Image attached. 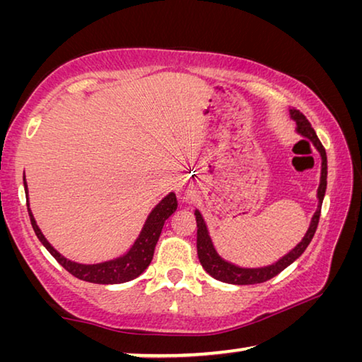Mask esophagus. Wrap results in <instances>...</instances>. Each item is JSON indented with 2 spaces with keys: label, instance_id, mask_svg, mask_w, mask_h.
Segmentation results:
<instances>
[{
  "label": "esophagus",
  "instance_id": "1",
  "mask_svg": "<svg viewBox=\"0 0 362 362\" xmlns=\"http://www.w3.org/2000/svg\"><path fill=\"white\" fill-rule=\"evenodd\" d=\"M179 192H180V199H182V201L193 199L194 189H193V187H192V183L180 182V183H179Z\"/></svg>",
  "mask_w": 362,
  "mask_h": 362
}]
</instances>
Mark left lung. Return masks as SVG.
<instances>
[{
    "instance_id": "left-lung-1",
    "label": "left lung",
    "mask_w": 362,
    "mask_h": 362,
    "mask_svg": "<svg viewBox=\"0 0 362 362\" xmlns=\"http://www.w3.org/2000/svg\"><path fill=\"white\" fill-rule=\"evenodd\" d=\"M291 118L296 121L297 129L296 132L298 136H302L303 139L310 140L316 151L320 153L321 156V177H320V187H317V209L311 217V222L308 230H306L305 236L302 238L296 247L289 250L286 255L281 257L279 260H276L272 265L267 267H257V268H247V267H240L235 265L228 260H225L223 257H220L217 252L216 246H214L212 238L209 235V228H207L206 220L203 217V214L199 212V209L194 211L196 216V226H198V240H196V247H198V257L203 268L207 273L211 274L212 278H216L222 283H228V284H238V286H246V284H259V283H265V281L272 279L283 272L284 268H287L291 263L296 262L300 255L305 252V249L308 247V244L313 240L316 228H317V222H320V216H321V206H322V199L324 194H326V187H327V156H326V150H324L322 144L317 139L316 132L313 127H311L310 121L305 118V116L298 112L296 108L289 110Z\"/></svg>"
}]
</instances>
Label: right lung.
<instances>
[{
	"label": "right lung",
	"instance_id": "add662e5",
	"mask_svg": "<svg viewBox=\"0 0 362 362\" xmlns=\"http://www.w3.org/2000/svg\"><path fill=\"white\" fill-rule=\"evenodd\" d=\"M23 187H25L30 222H32L33 230L42 246H45L49 250V254H51L54 259H56L60 265L66 269V272L71 273L73 276L81 281H88V283H94V284H121L140 276V274H142L151 263L153 254H155L156 243L159 240V235H161L164 222H166V220L173 216L177 209L175 193L170 192L169 194L164 196V198L159 201L155 207H153L151 212L148 214V217L145 220L142 230L139 233V236L136 238V241L132 243V246L127 249L124 254L116 257V259L105 260L100 263H78L64 257L51 243L46 240V236L42 235L41 228L33 217V212L30 209L28 185L25 180V174H23Z\"/></svg>",
	"mask_w": 362,
	"mask_h": 362
}]
</instances>
